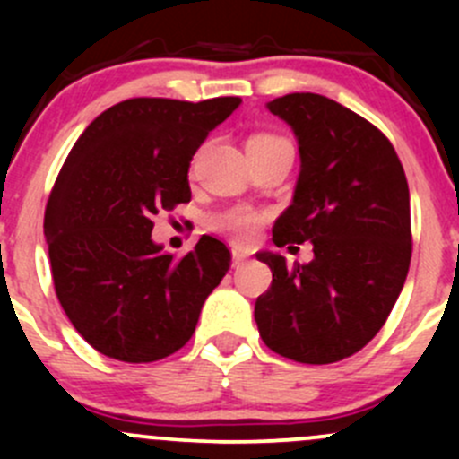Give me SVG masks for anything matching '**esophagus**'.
Returning a JSON list of instances; mask_svg holds the SVG:
<instances>
[{"instance_id":"obj_1","label":"esophagus","mask_w":459,"mask_h":459,"mask_svg":"<svg viewBox=\"0 0 459 459\" xmlns=\"http://www.w3.org/2000/svg\"><path fill=\"white\" fill-rule=\"evenodd\" d=\"M244 262H247V255L242 251H233V266L239 268Z\"/></svg>"}]
</instances>
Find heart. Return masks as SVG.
Here are the masks:
<instances>
[{"instance_id":"heart-1","label":"heart","mask_w":459,"mask_h":459,"mask_svg":"<svg viewBox=\"0 0 459 459\" xmlns=\"http://www.w3.org/2000/svg\"><path fill=\"white\" fill-rule=\"evenodd\" d=\"M255 137L268 140V137L273 135H255ZM217 226H220L221 230H226L233 239L247 244L255 238L259 229V215H255L253 211H247V208H239V211L226 212L224 217H220V220H217Z\"/></svg>"}]
</instances>
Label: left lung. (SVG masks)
<instances>
[{"instance_id":"1","label":"left lung","mask_w":459,"mask_h":459,"mask_svg":"<svg viewBox=\"0 0 459 459\" xmlns=\"http://www.w3.org/2000/svg\"><path fill=\"white\" fill-rule=\"evenodd\" d=\"M266 108L299 146L293 204L273 226L275 247L313 244L308 264L273 271L255 302L264 344L302 364H333L368 344L386 322L411 264V197L404 169L379 128L316 92H290Z\"/></svg>"}]
</instances>
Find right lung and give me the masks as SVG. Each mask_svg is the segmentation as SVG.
<instances>
[{
  "mask_svg": "<svg viewBox=\"0 0 459 459\" xmlns=\"http://www.w3.org/2000/svg\"><path fill=\"white\" fill-rule=\"evenodd\" d=\"M239 97H135L92 119L68 152L44 215L55 293L75 331L106 358H169L195 333L230 268L211 235L175 257L151 239L152 217L191 202L188 166Z\"/></svg>",
  "mask_w": 459,
  "mask_h": 459,
  "instance_id": "right-lung-1",
  "label": "right lung"
}]
</instances>
